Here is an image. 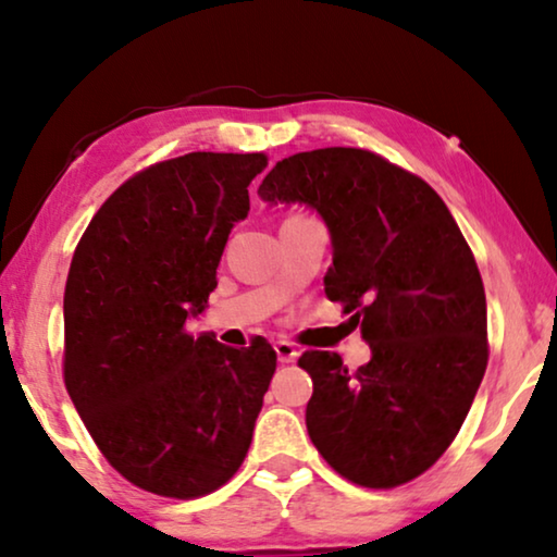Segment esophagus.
<instances>
[{
    "mask_svg": "<svg viewBox=\"0 0 557 557\" xmlns=\"http://www.w3.org/2000/svg\"><path fill=\"white\" fill-rule=\"evenodd\" d=\"M273 349H276V357H278V362H296V357H299V349H296L292 342H286V339H281V342H276V345H273Z\"/></svg>",
    "mask_w": 557,
    "mask_h": 557,
    "instance_id": "obj_1",
    "label": "esophagus"
}]
</instances>
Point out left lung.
<instances>
[{
    "mask_svg": "<svg viewBox=\"0 0 557 557\" xmlns=\"http://www.w3.org/2000/svg\"><path fill=\"white\" fill-rule=\"evenodd\" d=\"M258 197L324 220V294L370 345L349 372L337 352H304L307 431L349 482L391 490L438 461L486 370V296L476 261L436 189L364 149L301 151L265 174Z\"/></svg>",
    "mask_w": 557,
    "mask_h": 557,
    "instance_id": "8db88e82",
    "label": "left lung"
}]
</instances>
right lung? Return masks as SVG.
Returning <instances> with one entry per match:
<instances>
[{"instance_id":"obj_1","label":"right lung","mask_w":557,"mask_h":557,"mask_svg":"<svg viewBox=\"0 0 557 557\" xmlns=\"http://www.w3.org/2000/svg\"><path fill=\"white\" fill-rule=\"evenodd\" d=\"M265 154H193L124 182L83 233L67 271L65 387L96 446L141 490L215 492L246 459L276 352L193 337L248 185Z\"/></svg>"}]
</instances>
